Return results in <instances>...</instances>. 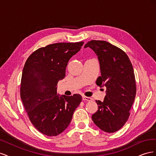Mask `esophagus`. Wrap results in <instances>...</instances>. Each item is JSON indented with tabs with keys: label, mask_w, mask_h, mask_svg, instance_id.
Returning a JSON list of instances; mask_svg holds the SVG:
<instances>
[{
	"label": "esophagus",
	"mask_w": 156,
	"mask_h": 156,
	"mask_svg": "<svg viewBox=\"0 0 156 156\" xmlns=\"http://www.w3.org/2000/svg\"><path fill=\"white\" fill-rule=\"evenodd\" d=\"M83 101H92V99L90 97H87V96H83Z\"/></svg>",
	"instance_id": "obj_1"
}]
</instances>
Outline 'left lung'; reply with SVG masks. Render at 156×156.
Segmentation results:
<instances>
[{
    "label": "left lung",
    "mask_w": 156,
    "mask_h": 156,
    "mask_svg": "<svg viewBox=\"0 0 156 156\" xmlns=\"http://www.w3.org/2000/svg\"><path fill=\"white\" fill-rule=\"evenodd\" d=\"M84 48H90L97 55L101 76L96 84L107 88L103 101L96 100L98 110L92 115V119L101 130L114 133L128 119L135 98L133 66L126 53L105 41H90Z\"/></svg>",
    "instance_id": "1"
}]
</instances>
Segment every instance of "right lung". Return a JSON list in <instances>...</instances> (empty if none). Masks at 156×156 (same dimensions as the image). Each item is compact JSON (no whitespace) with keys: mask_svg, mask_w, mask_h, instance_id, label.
I'll list each match as a JSON object with an SVG mask.
<instances>
[{"mask_svg":"<svg viewBox=\"0 0 156 156\" xmlns=\"http://www.w3.org/2000/svg\"><path fill=\"white\" fill-rule=\"evenodd\" d=\"M84 44L56 43L40 48L27 58L23 69L21 98L32 124L41 133L56 136L67 128L82 96H60L58 82L66 76L69 60Z\"/></svg>","mask_w":156,"mask_h":156,"instance_id":"obj_1","label":"right lung"}]
</instances>
